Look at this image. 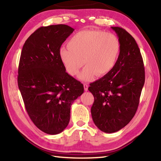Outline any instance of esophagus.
<instances>
[{
  "label": "esophagus",
  "mask_w": 161,
  "mask_h": 161,
  "mask_svg": "<svg viewBox=\"0 0 161 161\" xmlns=\"http://www.w3.org/2000/svg\"><path fill=\"white\" fill-rule=\"evenodd\" d=\"M84 90L85 91H88V86L87 84H84Z\"/></svg>",
  "instance_id": "1"
}]
</instances>
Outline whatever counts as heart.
Returning <instances> with one entry per match:
<instances>
[{
	"instance_id": "b5f03b06",
	"label": "heart",
	"mask_w": 161,
	"mask_h": 161,
	"mask_svg": "<svg viewBox=\"0 0 161 161\" xmlns=\"http://www.w3.org/2000/svg\"><path fill=\"white\" fill-rule=\"evenodd\" d=\"M120 53V43L117 36L100 30H83L69 39L67 47L60 49V58L67 72L76 75L86 64L79 78L92 80L94 76L103 77L116 66Z\"/></svg>"
}]
</instances>
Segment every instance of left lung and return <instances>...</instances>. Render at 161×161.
I'll list each match as a JSON object with an SVG mask.
<instances>
[{
  "instance_id": "obj_1",
  "label": "left lung",
  "mask_w": 161,
  "mask_h": 161,
  "mask_svg": "<svg viewBox=\"0 0 161 161\" xmlns=\"http://www.w3.org/2000/svg\"><path fill=\"white\" fill-rule=\"evenodd\" d=\"M112 28L120 43L117 63L109 74L88 88L94 97L93 122L107 133L122 129L134 117L145 82L143 58L135 39L124 28Z\"/></svg>"
}]
</instances>
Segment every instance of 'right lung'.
Wrapping results in <instances>:
<instances>
[{
	"instance_id": "add662e5",
	"label": "right lung",
	"mask_w": 161,
	"mask_h": 161,
	"mask_svg": "<svg viewBox=\"0 0 161 161\" xmlns=\"http://www.w3.org/2000/svg\"><path fill=\"white\" fill-rule=\"evenodd\" d=\"M73 31L65 24L40 27L25 41L20 56L18 84L26 112L49 135L68 126L73 102L84 92L83 84L66 72L59 55Z\"/></svg>"
}]
</instances>
